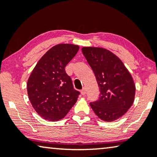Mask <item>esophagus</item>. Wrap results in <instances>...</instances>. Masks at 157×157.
Masks as SVG:
<instances>
[{"instance_id":"1","label":"esophagus","mask_w":157,"mask_h":157,"mask_svg":"<svg viewBox=\"0 0 157 157\" xmlns=\"http://www.w3.org/2000/svg\"><path fill=\"white\" fill-rule=\"evenodd\" d=\"M81 94H82V95H85V94H86V89L85 87H83L82 89L81 90Z\"/></svg>"}]
</instances>
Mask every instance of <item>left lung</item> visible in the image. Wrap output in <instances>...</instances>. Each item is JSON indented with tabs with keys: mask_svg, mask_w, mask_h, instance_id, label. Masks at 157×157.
Here are the masks:
<instances>
[{
	"mask_svg": "<svg viewBox=\"0 0 157 157\" xmlns=\"http://www.w3.org/2000/svg\"><path fill=\"white\" fill-rule=\"evenodd\" d=\"M82 52L93 70L100 88V98L90 105L97 116L112 122L131 107L135 96V85L131 74L121 59L101 48L84 47Z\"/></svg>",
	"mask_w": 157,
	"mask_h": 157,
	"instance_id": "obj_1",
	"label": "left lung"
}]
</instances>
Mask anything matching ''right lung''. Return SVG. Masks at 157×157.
Returning a JSON list of instances; mask_svg holds the SVG:
<instances>
[{"label":"right lung","instance_id":"1","mask_svg":"<svg viewBox=\"0 0 157 157\" xmlns=\"http://www.w3.org/2000/svg\"><path fill=\"white\" fill-rule=\"evenodd\" d=\"M78 50V45L72 44L55 45L40 59L30 74L27 83L28 98L44 120H62L78 100L80 93L74 89L65 67Z\"/></svg>","mask_w":157,"mask_h":157}]
</instances>
